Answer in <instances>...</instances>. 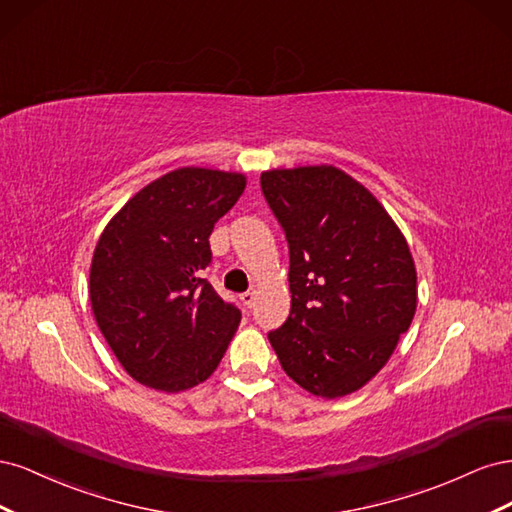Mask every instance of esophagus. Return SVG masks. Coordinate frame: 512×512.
Returning <instances> with one entry per match:
<instances>
[{"mask_svg":"<svg viewBox=\"0 0 512 512\" xmlns=\"http://www.w3.org/2000/svg\"><path fill=\"white\" fill-rule=\"evenodd\" d=\"M241 301H243L245 307H254V303H256V290L243 292V294H241Z\"/></svg>","mask_w":512,"mask_h":512,"instance_id":"obj_1","label":"esophagus"}]
</instances>
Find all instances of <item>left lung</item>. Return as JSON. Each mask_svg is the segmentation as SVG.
Instances as JSON below:
<instances>
[{
    "label": "left lung",
    "mask_w": 512,
    "mask_h": 512,
    "mask_svg": "<svg viewBox=\"0 0 512 512\" xmlns=\"http://www.w3.org/2000/svg\"><path fill=\"white\" fill-rule=\"evenodd\" d=\"M290 250V316L269 342L301 389L359 391L391 359L416 312L406 237L365 185L329 164L260 175Z\"/></svg>",
    "instance_id": "left-lung-1"
}]
</instances>
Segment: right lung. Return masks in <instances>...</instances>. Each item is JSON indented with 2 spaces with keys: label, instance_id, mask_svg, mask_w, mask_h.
<instances>
[{
  "label": "right lung",
  "instance_id": "1",
  "mask_svg": "<svg viewBox=\"0 0 512 512\" xmlns=\"http://www.w3.org/2000/svg\"><path fill=\"white\" fill-rule=\"evenodd\" d=\"M245 175L183 166L123 205L98 239L89 299L106 344L149 389L179 393L205 382L241 312L200 277L209 237L245 190Z\"/></svg>",
  "mask_w": 512,
  "mask_h": 512
}]
</instances>
